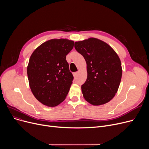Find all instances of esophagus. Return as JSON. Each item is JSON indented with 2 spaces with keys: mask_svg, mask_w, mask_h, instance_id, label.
I'll return each mask as SVG.
<instances>
[{
  "mask_svg": "<svg viewBox=\"0 0 149 149\" xmlns=\"http://www.w3.org/2000/svg\"><path fill=\"white\" fill-rule=\"evenodd\" d=\"M77 74H78V72H74V73L73 74V75H74V77H76L77 75Z\"/></svg>",
  "mask_w": 149,
  "mask_h": 149,
  "instance_id": "obj_1",
  "label": "esophagus"
}]
</instances>
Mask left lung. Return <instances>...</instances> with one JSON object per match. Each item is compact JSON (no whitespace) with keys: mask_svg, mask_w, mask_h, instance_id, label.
Wrapping results in <instances>:
<instances>
[{"mask_svg":"<svg viewBox=\"0 0 149 149\" xmlns=\"http://www.w3.org/2000/svg\"><path fill=\"white\" fill-rule=\"evenodd\" d=\"M74 46L86 62L88 77L81 86L83 97L93 106L109 102L121 80L123 70L118 54L107 43L93 37L75 42Z\"/></svg>","mask_w":149,"mask_h":149,"instance_id":"8db88e82","label":"left lung"}]
</instances>
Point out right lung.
Returning a JSON list of instances; mask_svg holds the SVG:
<instances>
[{"label":"right lung","mask_w":149,"mask_h":149,"mask_svg":"<svg viewBox=\"0 0 149 149\" xmlns=\"http://www.w3.org/2000/svg\"><path fill=\"white\" fill-rule=\"evenodd\" d=\"M74 42L51 39L34 51L27 66L29 85L35 98L43 104L55 107L63 101L72 83L66 56Z\"/></svg>","instance_id":"add662e5"}]
</instances>
